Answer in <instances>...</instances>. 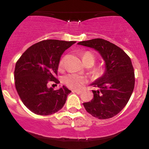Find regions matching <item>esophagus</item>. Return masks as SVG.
<instances>
[{"label": "esophagus", "mask_w": 149, "mask_h": 149, "mask_svg": "<svg viewBox=\"0 0 149 149\" xmlns=\"http://www.w3.org/2000/svg\"><path fill=\"white\" fill-rule=\"evenodd\" d=\"M73 92L76 93V94H80L81 93V90H73Z\"/></svg>", "instance_id": "34e87169"}]
</instances>
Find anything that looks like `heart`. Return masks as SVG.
Here are the masks:
<instances>
[{
  "mask_svg": "<svg viewBox=\"0 0 149 149\" xmlns=\"http://www.w3.org/2000/svg\"><path fill=\"white\" fill-rule=\"evenodd\" d=\"M82 61H83L84 63H89L91 65L94 63L95 61V57L93 55L91 52H84L82 55ZM64 59H62L60 62V66H62L63 64ZM102 70H99L98 73H101ZM63 82L68 87L72 88H79L83 85L84 83V76H80V75L76 74V73H70V74L66 75L63 77Z\"/></svg>",
  "mask_w": 149,
  "mask_h": 149,
  "instance_id": "obj_1",
  "label": "heart"
}]
</instances>
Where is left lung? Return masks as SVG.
Here are the masks:
<instances>
[{
    "instance_id": "8db88e82",
    "label": "left lung",
    "mask_w": 149,
    "mask_h": 149,
    "mask_svg": "<svg viewBox=\"0 0 149 149\" xmlns=\"http://www.w3.org/2000/svg\"><path fill=\"white\" fill-rule=\"evenodd\" d=\"M78 45L97 51L105 65L102 76L91 84L99 88L92 90L94 97L83 103L84 107L94 118H112L125 107L133 91L135 74L131 60L121 48L103 39L79 42Z\"/></svg>"
}]
</instances>
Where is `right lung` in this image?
I'll use <instances>...</instances> for the list:
<instances>
[{
    "mask_svg": "<svg viewBox=\"0 0 149 149\" xmlns=\"http://www.w3.org/2000/svg\"><path fill=\"white\" fill-rule=\"evenodd\" d=\"M75 41L43 40L29 47L16 62L15 86L24 104L34 113L49 115L62 109L71 91L65 86L58 90L48 87L49 81L59 84L61 55Z\"/></svg>",
    "mask_w": 149,
    "mask_h": 149,
    "instance_id": "right-lung-1",
    "label": "right lung"
}]
</instances>
